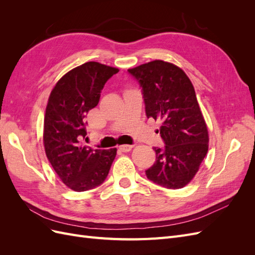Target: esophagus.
<instances>
[{
    "mask_svg": "<svg viewBox=\"0 0 255 255\" xmlns=\"http://www.w3.org/2000/svg\"><path fill=\"white\" fill-rule=\"evenodd\" d=\"M132 148H133V145H130V144H122V145H119V149H120V151H122V152H129L130 150H132Z\"/></svg>",
    "mask_w": 255,
    "mask_h": 255,
    "instance_id": "obj_1",
    "label": "esophagus"
}]
</instances>
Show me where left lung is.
<instances>
[{"label": "left lung", "instance_id": "left-lung-1", "mask_svg": "<svg viewBox=\"0 0 255 255\" xmlns=\"http://www.w3.org/2000/svg\"><path fill=\"white\" fill-rule=\"evenodd\" d=\"M128 73L138 82L148 118L160 120L164 148H153L156 160L145 175L169 189L182 188L194 179L208 150V132L194 86L181 68L153 60Z\"/></svg>", "mask_w": 255, "mask_h": 255}]
</instances>
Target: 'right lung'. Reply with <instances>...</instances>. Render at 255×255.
<instances>
[{"label": "right lung", "instance_id": "obj_1", "mask_svg": "<svg viewBox=\"0 0 255 255\" xmlns=\"http://www.w3.org/2000/svg\"><path fill=\"white\" fill-rule=\"evenodd\" d=\"M117 68L88 61L72 69L53 88L45 110L43 143L47 157L69 188L86 191L101 185L110 172L117 149L83 146L87 139L85 121L99 103L101 90Z\"/></svg>", "mask_w": 255, "mask_h": 255}]
</instances>
